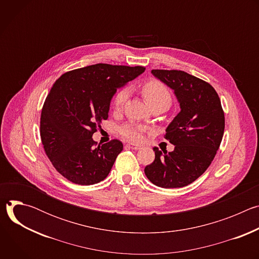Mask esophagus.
<instances>
[{"label": "esophagus", "instance_id": "obj_1", "mask_svg": "<svg viewBox=\"0 0 259 259\" xmlns=\"http://www.w3.org/2000/svg\"><path fill=\"white\" fill-rule=\"evenodd\" d=\"M126 146L129 147V149H132V150H135V151L141 150L140 145H135V144H132V143H128V144H126Z\"/></svg>", "mask_w": 259, "mask_h": 259}]
</instances>
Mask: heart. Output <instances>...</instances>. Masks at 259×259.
<instances>
[{"mask_svg":"<svg viewBox=\"0 0 259 259\" xmlns=\"http://www.w3.org/2000/svg\"><path fill=\"white\" fill-rule=\"evenodd\" d=\"M142 95L144 99L146 100L147 104H149L151 107L160 104V103H165L170 105L172 101V94L168 87L162 83L159 80H149L146 81L141 88ZM128 97V89L127 88H122L120 89L114 96L113 99V106L116 110H119L123 107L126 99ZM146 129L143 126H140L136 123L130 122L125 124L124 126L121 127L120 129V134L127 140L131 142H141L143 140V136L145 133Z\"/></svg>","mask_w":259,"mask_h":259,"instance_id":"b5f03b06","label":"heart"}]
</instances>
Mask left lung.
Listing matches in <instances>:
<instances>
[{
  "label": "left lung",
  "instance_id": "8db88e82",
  "mask_svg": "<svg viewBox=\"0 0 259 259\" xmlns=\"http://www.w3.org/2000/svg\"><path fill=\"white\" fill-rule=\"evenodd\" d=\"M152 73L174 90L181 110L166 129L174 151L154 147L155 161L144 168L146 177L164 189L189 186L213 161L225 132V113L215 89L207 82L176 69Z\"/></svg>",
  "mask_w": 259,
  "mask_h": 259
}]
</instances>
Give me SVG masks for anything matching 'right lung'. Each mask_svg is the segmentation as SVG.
I'll return each mask as SVG.
<instances>
[{"instance_id":"1","label":"right lung","mask_w":259,"mask_h":259,"mask_svg":"<svg viewBox=\"0 0 259 259\" xmlns=\"http://www.w3.org/2000/svg\"><path fill=\"white\" fill-rule=\"evenodd\" d=\"M144 66L97 63L64 72L53 84L43 105L40 134L45 153L67 180L91 186L112 169L123 143L102 145L92 139L117 91L144 71Z\"/></svg>"}]
</instances>
